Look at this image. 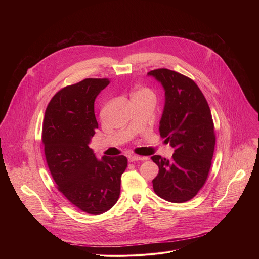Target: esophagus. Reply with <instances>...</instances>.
<instances>
[{"label":"esophagus","instance_id":"esophagus-1","mask_svg":"<svg viewBox=\"0 0 259 259\" xmlns=\"http://www.w3.org/2000/svg\"><path fill=\"white\" fill-rule=\"evenodd\" d=\"M128 160L129 162H136V161H144L146 160L144 157H139V156H136V155H131L128 157Z\"/></svg>","mask_w":259,"mask_h":259}]
</instances>
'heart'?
Wrapping results in <instances>:
<instances>
[{
  "instance_id": "obj_1",
  "label": "heart",
  "mask_w": 259,
  "mask_h": 259,
  "mask_svg": "<svg viewBox=\"0 0 259 259\" xmlns=\"http://www.w3.org/2000/svg\"><path fill=\"white\" fill-rule=\"evenodd\" d=\"M132 98H154L155 99V94L149 88L138 87L134 90L132 94Z\"/></svg>"
}]
</instances>
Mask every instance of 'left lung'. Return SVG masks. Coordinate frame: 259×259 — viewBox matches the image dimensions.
<instances>
[{
	"label": "left lung",
	"instance_id": "left-lung-1",
	"mask_svg": "<svg viewBox=\"0 0 259 259\" xmlns=\"http://www.w3.org/2000/svg\"><path fill=\"white\" fill-rule=\"evenodd\" d=\"M147 75L165 90L160 135L174 149L171 159L153 156L159 173L153 180L155 193L172 203L193 199L205 184L215 147L214 124L208 102L190 78L167 68Z\"/></svg>",
	"mask_w": 259,
	"mask_h": 259
}]
</instances>
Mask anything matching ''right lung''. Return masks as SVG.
Here are the masks:
<instances>
[{"mask_svg":"<svg viewBox=\"0 0 259 259\" xmlns=\"http://www.w3.org/2000/svg\"><path fill=\"white\" fill-rule=\"evenodd\" d=\"M108 84V79H85L64 87L50 100L43 123L45 157L58 191L93 215L117 203L128 164L124 156L97 160L89 147L98 128L94 101Z\"/></svg>","mask_w":259,"mask_h":259,"instance_id":"obj_1","label":"right lung"}]
</instances>
